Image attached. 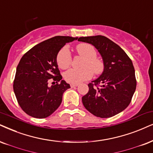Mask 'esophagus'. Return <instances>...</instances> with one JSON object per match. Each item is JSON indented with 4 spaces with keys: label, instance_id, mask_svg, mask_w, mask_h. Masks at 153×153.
I'll list each match as a JSON object with an SVG mask.
<instances>
[{
    "label": "esophagus",
    "instance_id": "esophagus-1",
    "mask_svg": "<svg viewBox=\"0 0 153 153\" xmlns=\"http://www.w3.org/2000/svg\"><path fill=\"white\" fill-rule=\"evenodd\" d=\"M78 85V84H72V83L71 84V88H75V87H77Z\"/></svg>",
    "mask_w": 153,
    "mask_h": 153
}]
</instances>
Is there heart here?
Instances as JSON below:
<instances>
[{
  "label": "heart",
  "mask_w": 153,
  "mask_h": 153,
  "mask_svg": "<svg viewBox=\"0 0 153 153\" xmlns=\"http://www.w3.org/2000/svg\"><path fill=\"white\" fill-rule=\"evenodd\" d=\"M76 51L80 56L84 58L81 68H71L65 73L64 78L68 82L78 84L89 80L94 75H100L105 69L104 61L97 57V52L94 46L87 43H82L76 46ZM72 56L67 48H63L59 51L56 56L58 66L61 69H66L72 63Z\"/></svg>",
  "instance_id": "b5f03b06"
}]
</instances>
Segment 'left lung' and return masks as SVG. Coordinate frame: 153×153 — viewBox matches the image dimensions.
<instances>
[{
    "mask_svg": "<svg viewBox=\"0 0 153 153\" xmlns=\"http://www.w3.org/2000/svg\"><path fill=\"white\" fill-rule=\"evenodd\" d=\"M78 40L95 46L105 64L101 76L88 84V92L82 97L83 105L97 117L115 116L128 107L136 90L132 61L118 44L106 36H86Z\"/></svg>",
    "mask_w": 153,
    "mask_h": 153,
    "instance_id": "left-lung-1",
    "label": "left lung"
}]
</instances>
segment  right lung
Returning <instances> with one entry per match:
<instances>
[{
  "label": "right lung",
  "mask_w": 153,
  "mask_h": 153,
  "mask_svg": "<svg viewBox=\"0 0 153 153\" xmlns=\"http://www.w3.org/2000/svg\"><path fill=\"white\" fill-rule=\"evenodd\" d=\"M77 39L54 36L36 44L23 55L17 67L13 90L19 105L27 114L44 119L61 104L63 92L71 87L61 80L56 56L65 43ZM50 81L56 84L49 87Z\"/></svg>",
  "instance_id": "1"
}]
</instances>
